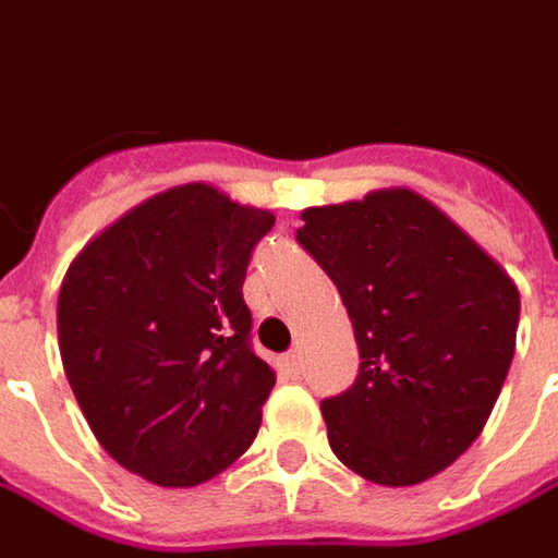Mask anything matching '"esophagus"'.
Masks as SVG:
<instances>
[{"mask_svg": "<svg viewBox=\"0 0 558 558\" xmlns=\"http://www.w3.org/2000/svg\"><path fill=\"white\" fill-rule=\"evenodd\" d=\"M286 364L291 367V371H301V364H303V355H301V349H291L286 355Z\"/></svg>", "mask_w": 558, "mask_h": 558, "instance_id": "obj_1", "label": "esophagus"}]
</instances>
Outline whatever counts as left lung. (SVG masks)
Wrapping results in <instances>:
<instances>
[{"instance_id":"8db88e82","label":"left lung","mask_w":558,"mask_h":558,"mask_svg":"<svg viewBox=\"0 0 558 558\" xmlns=\"http://www.w3.org/2000/svg\"><path fill=\"white\" fill-rule=\"evenodd\" d=\"M298 242L343 298L352 389L322 401L333 456L379 486L440 474L489 422L520 325V288L410 187L303 209Z\"/></svg>"}]
</instances>
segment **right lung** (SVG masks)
<instances>
[{"mask_svg":"<svg viewBox=\"0 0 558 558\" xmlns=\"http://www.w3.org/2000/svg\"><path fill=\"white\" fill-rule=\"evenodd\" d=\"M270 209L206 182L133 206L69 264L57 298L63 371L94 437L163 489L218 477L252 447L276 374L242 301Z\"/></svg>","mask_w":558,"mask_h":558,"instance_id":"right-lung-1","label":"right lung"}]
</instances>
